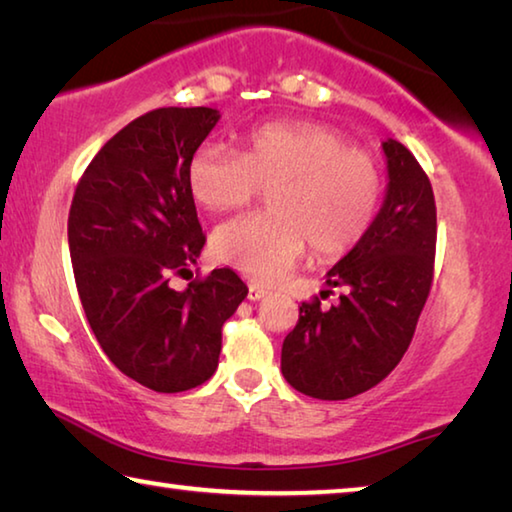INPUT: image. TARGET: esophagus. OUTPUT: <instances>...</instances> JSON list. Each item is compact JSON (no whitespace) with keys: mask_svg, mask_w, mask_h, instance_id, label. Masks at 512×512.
<instances>
[{"mask_svg":"<svg viewBox=\"0 0 512 512\" xmlns=\"http://www.w3.org/2000/svg\"><path fill=\"white\" fill-rule=\"evenodd\" d=\"M264 296H268V291H266V289L257 287V284H250V287H248V300L257 302V300H262Z\"/></svg>","mask_w":512,"mask_h":512,"instance_id":"34e87169","label":"esophagus"}]
</instances>
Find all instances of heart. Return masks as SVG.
<instances>
[{"mask_svg":"<svg viewBox=\"0 0 512 512\" xmlns=\"http://www.w3.org/2000/svg\"><path fill=\"white\" fill-rule=\"evenodd\" d=\"M343 133L314 121H271L253 128L244 151L201 144L187 164L189 192L210 212L237 210L271 189L273 212L221 223L212 253L257 282H277L305 255L348 253L366 237L381 198L375 158L345 146Z\"/></svg>","mask_w":512,"mask_h":512,"instance_id":"obj_1","label":"heart"}]
</instances>
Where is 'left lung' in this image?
Instances as JSON below:
<instances>
[{
  "instance_id": "obj_1",
  "label": "left lung",
  "mask_w": 512,
  "mask_h": 512,
  "mask_svg": "<svg viewBox=\"0 0 512 512\" xmlns=\"http://www.w3.org/2000/svg\"><path fill=\"white\" fill-rule=\"evenodd\" d=\"M386 194L357 246L327 271L339 305L302 302L282 343V375L316 400H348L377 386L413 339L436 257V203L427 173L397 140L381 142Z\"/></svg>"
}]
</instances>
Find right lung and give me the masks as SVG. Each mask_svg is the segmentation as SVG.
Masks as SVG:
<instances>
[{
  "label": "right lung",
  "mask_w": 512,
  "mask_h": 512,
  "mask_svg": "<svg viewBox=\"0 0 512 512\" xmlns=\"http://www.w3.org/2000/svg\"><path fill=\"white\" fill-rule=\"evenodd\" d=\"M219 119L203 106L137 117L94 155L69 210V255L92 332L126 377L158 393L214 375L221 327L248 296L230 268L169 287L205 246L187 164Z\"/></svg>",
  "instance_id": "add662e5"
}]
</instances>
